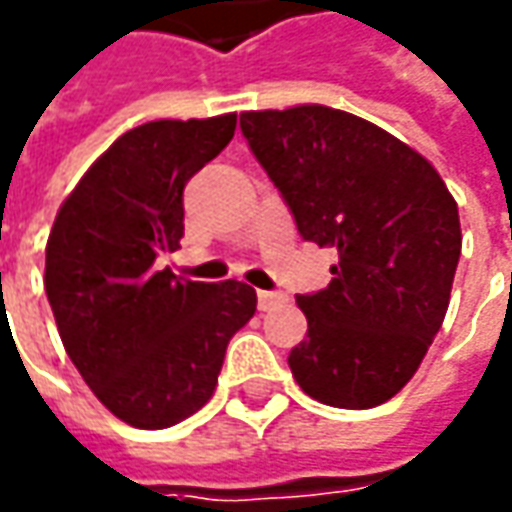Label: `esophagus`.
<instances>
[{
	"label": "esophagus",
	"instance_id": "esophagus-1",
	"mask_svg": "<svg viewBox=\"0 0 512 512\" xmlns=\"http://www.w3.org/2000/svg\"><path fill=\"white\" fill-rule=\"evenodd\" d=\"M280 302H285V294H280V291H257V308L260 311H271Z\"/></svg>",
	"mask_w": 512,
	"mask_h": 512
}]
</instances>
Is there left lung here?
Wrapping results in <instances>:
<instances>
[{
  "mask_svg": "<svg viewBox=\"0 0 512 512\" xmlns=\"http://www.w3.org/2000/svg\"><path fill=\"white\" fill-rule=\"evenodd\" d=\"M241 131L302 238L339 252L328 288L297 297L308 333L288 356L294 381L339 409L387 403L446 319L457 201L426 156L350 111H243Z\"/></svg>",
  "mask_w": 512,
  "mask_h": 512,
  "instance_id": "1",
  "label": "left lung"
}]
</instances>
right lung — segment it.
Returning <instances> with one entry per match:
<instances>
[{
  "mask_svg": "<svg viewBox=\"0 0 512 512\" xmlns=\"http://www.w3.org/2000/svg\"><path fill=\"white\" fill-rule=\"evenodd\" d=\"M235 125L238 114H218L125 131L52 224L44 288L61 342L97 401L134 429H168L210 401L229 339L255 316L252 285L154 266L182 241L184 184Z\"/></svg>",
  "mask_w": 512,
  "mask_h": 512,
  "instance_id": "1",
  "label": "right lung"
}]
</instances>
